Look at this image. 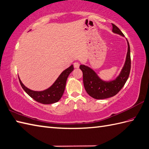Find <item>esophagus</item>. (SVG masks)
Masks as SVG:
<instances>
[{
    "label": "esophagus",
    "mask_w": 149,
    "mask_h": 149,
    "mask_svg": "<svg viewBox=\"0 0 149 149\" xmlns=\"http://www.w3.org/2000/svg\"><path fill=\"white\" fill-rule=\"evenodd\" d=\"M79 66H80V63L78 62H76L74 63V68H78Z\"/></svg>",
    "instance_id": "esophagus-1"
}]
</instances>
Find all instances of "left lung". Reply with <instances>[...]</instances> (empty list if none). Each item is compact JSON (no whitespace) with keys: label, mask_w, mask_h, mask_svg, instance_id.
I'll list each match as a JSON object with an SVG mask.
<instances>
[{"label":"left lung","mask_w":149,"mask_h":149,"mask_svg":"<svg viewBox=\"0 0 149 149\" xmlns=\"http://www.w3.org/2000/svg\"><path fill=\"white\" fill-rule=\"evenodd\" d=\"M112 24V31L124 36L123 33L116 25ZM128 49L124 68H122L119 76L115 80L111 81H104L97 77L96 73L90 68L85 65H80V68L83 72V81L86 92L87 94L96 100H103L111 97L116 95L122 88L130 76L131 70L130 47L127 41Z\"/></svg>","instance_id":"left-lung-1"}]
</instances>
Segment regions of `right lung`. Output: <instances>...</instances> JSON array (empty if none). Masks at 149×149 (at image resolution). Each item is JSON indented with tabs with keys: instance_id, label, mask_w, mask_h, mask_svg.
<instances>
[{
	"instance_id": "1",
	"label": "right lung",
	"mask_w": 149,
	"mask_h": 149,
	"mask_svg": "<svg viewBox=\"0 0 149 149\" xmlns=\"http://www.w3.org/2000/svg\"><path fill=\"white\" fill-rule=\"evenodd\" d=\"M73 65H71L70 67H69L62 72L57 79V80L50 87L43 91L38 92L30 90L22 83L19 78V81L23 89L33 100L41 104H52L58 101L62 96L65 90L66 81H67L68 76L73 71Z\"/></svg>"
}]
</instances>
